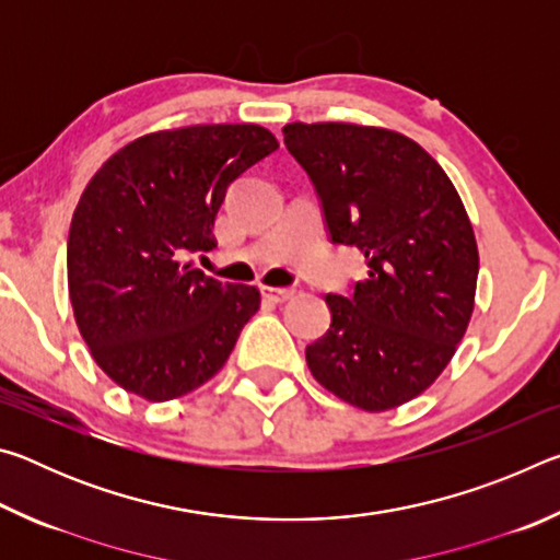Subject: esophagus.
<instances>
[{
    "label": "esophagus",
    "mask_w": 560,
    "mask_h": 560,
    "mask_svg": "<svg viewBox=\"0 0 560 560\" xmlns=\"http://www.w3.org/2000/svg\"><path fill=\"white\" fill-rule=\"evenodd\" d=\"M261 293H264V299H269V301H273V303H283V301H289V299L293 296V289H273V287H264V289H261Z\"/></svg>",
    "instance_id": "esophagus-1"
}]
</instances>
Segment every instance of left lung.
Wrapping results in <instances>:
<instances>
[{
    "instance_id": "1",
    "label": "left lung",
    "mask_w": 560,
    "mask_h": 560,
    "mask_svg": "<svg viewBox=\"0 0 560 560\" xmlns=\"http://www.w3.org/2000/svg\"><path fill=\"white\" fill-rule=\"evenodd\" d=\"M283 143L316 187L330 242L368 261L350 296H326L330 328L306 348L311 375L360 410H393L438 381L469 326L479 252L467 210L402 132L289 122Z\"/></svg>"
}]
</instances>
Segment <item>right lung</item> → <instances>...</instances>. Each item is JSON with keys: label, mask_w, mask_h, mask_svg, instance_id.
<instances>
[{"label": "right lung", "mask_w": 560, "mask_h": 560, "mask_svg": "<svg viewBox=\"0 0 560 560\" xmlns=\"http://www.w3.org/2000/svg\"><path fill=\"white\" fill-rule=\"evenodd\" d=\"M277 148L254 122L158 130L110 155L83 189L69 296L93 360L122 390L165 402L222 371L259 289L185 259L214 249L226 187Z\"/></svg>", "instance_id": "add662e5"}]
</instances>
